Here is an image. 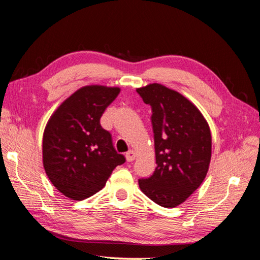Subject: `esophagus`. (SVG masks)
<instances>
[{"mask_svg": "<svg viewBox=\"0 0 260 260\" xmlns=\"http://www.w3.org/2000/svg\"><path fill=\"white\" fill-rule=\"evenodd\" d=\"M136 152L132 151V149H130L129 152H127V154H125V158H127V160L130 162V161H133L136 159Z\"/></svg>", "mask_w": 260, "mask_h": 260, "instance_id": "esophagus-1", "label": "esophagus"}]
</instances>
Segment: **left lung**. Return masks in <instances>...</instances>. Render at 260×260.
Returning <instances> with one entry per match:
<instances>
[{
  "label": "left lung",
  "instance_id": "8db88e82",
  "mask_svg": "<svg viewBox=\"0 0 260 260\" xmlns=\"http://www.w3.org/2000/svg\"><path fill=\"white\" fill-rule=\"evenodd\" d=\"M152 107L156 155L153 176L139 180L148 199L165 208L185 202L203 183L211 159V133L190 100L160 83L137 89Z\"/></svg>",
  "mask_w": 260,
  "mask_h": 260
}]
</instances>
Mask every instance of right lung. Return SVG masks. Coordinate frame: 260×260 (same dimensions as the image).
<instances>
[{"mask_svg": "<svg viewBox=\"0 0 260 260\" xmlns=\"http://www.w3.org/2000/svg\"><path fill=\"white\" fill-rule=\"evenodd\" d=\"M120 88L100 84L78 89L55 109L46 122L42 160L52 184L75 201L102 190L113 170L124 162L100 119Z\"/></svg>", "mask_w": 260, "mask_h": 260, "instance_id": "obj_1", "label": "right lung"}]
</instances>
